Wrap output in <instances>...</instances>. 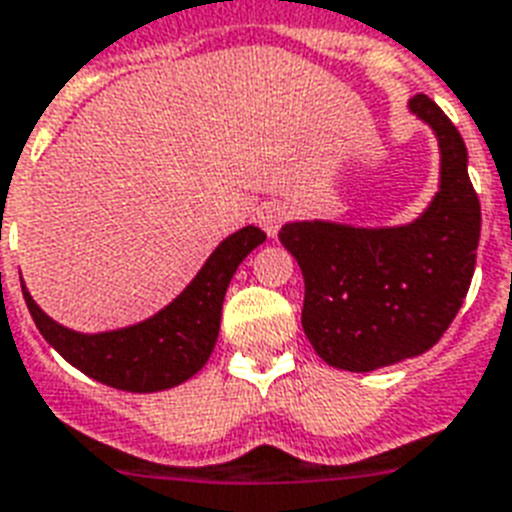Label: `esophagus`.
<instances>
[{"instance_id":"esophagus-1","label":"esophagus","mask_w":512,"mask_h":512,"mask_svg":"<svg viewBox=\"0 0 512 512\" xmlns=\"http://www.w3.org/2000/svg\"><path fill=\"white\" fill-rule=\"evenodd\" d=\"M289 220V207L287 204H281V201H268V204H263L260 207V212H257V223L263 225V231L268 233V236H276L279 233V228Z\"/></svg>"}]
</instances>
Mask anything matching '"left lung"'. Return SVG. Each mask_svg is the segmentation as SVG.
<instances>
[{
  "label": "left lung",
  "instance_id": "left-lung-1",
  "mask_svg": "<svg viewBox=\"0 0 512 512\" xmlns=\"http://www.w3.org/2000/svg\"><path fill=\"white\" fill-rule=\"evenodd\" d=\"M409 106L441 146V191L420 220L401 228L316 220L279 231L305 279V337L327 364L348 372H372L433 348L476 271L481 204L465 140L428 95H414Z\"/></svg>",
  "mask_w": 512,
  "mask_h": 512
}]
</instances>
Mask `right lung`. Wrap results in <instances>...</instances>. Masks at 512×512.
I'll use <instances>...</instances> for the list:
<instances>
[{
	"label": "right lung",
	"mask_w": 512,
	"mask_h": 512,
	"mask_svg": "<svg viewBox=\"0 0 512 512\" xmlns=\"http://www.w3.org/2000/svg\"><path fill=\"white\" fill-rule=\"evenodd\" d=\"M265 233L255 225L241 228L209 255L196 279L164 311L135 327L79 335L42 313L26 289L28 311L42 337L92 380L130 393L175 388L199 372L215 350L225 289L244 257L263 244Z\"/></svg>",
	"instance_id": "right-lung-1"
}]
</instances>
